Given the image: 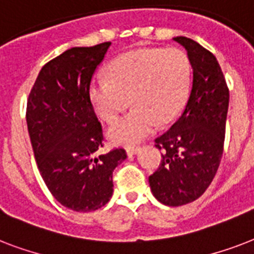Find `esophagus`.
Returning <instances> with one entry per match:
<instances>
[{
    "label": "esophagus",
    "instance_id": "1",
    "mask_svg": "<svg viewBox=\"0 0 254 254\" xmlns=\"http://www.w3.org/2000/svg\"><path fill=\"white\" fill-rule=\"evenodd\" d=\"M139 150H141V147L139 146H130L127 149V153L129 155H133V154H137Z\"/></svg>",
    "mask_w": 254,
    "mask_h": 254
}]
</instances>
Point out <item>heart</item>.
Masks as SVG:
<instances>
[{
	"label": "heart",
	"mask_w": 254,
	"mask_h": 254,
	"mask_svg": "<svg viewBox=\"0 0 254 254\" xmlns=\"http://www.w3.org/2000/svg\"><path fill=\"white\" fill-rule=\"evenodd\" d=\"M107 75L92 80L89 100L107 123L115 121L130 100L134 107L108 135L115 143L131 145L179 115L189 96L191 65L179 49H138L115 58Z\"/></svg>",
	"instance_id": "b5f03b06"
}]
</instances>
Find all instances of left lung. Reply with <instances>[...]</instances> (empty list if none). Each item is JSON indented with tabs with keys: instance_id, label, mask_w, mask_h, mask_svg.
Listing matches in <instances>:
<instances>
[{
	"instance_id": "obj_1",
	"label": "left lung",
	"mask_w": 254,
	"mask_h": 254,
	"mask_svg": "<svg viewBox=\"0 0 254 254\" xmlns=\"http://www.w3.org/2000/svg\"><path fill=\"white\" fill-rule=\"evenodd\" d=\"M187 51L192 85L181 117L155 138L163 150L158 170L149 177L153 195L170 207L200 197L211 185L224 147L229 91L217 59L197 42L174 38Z\"/></svg>"
}]
</instances>
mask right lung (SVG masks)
<instances>
[{"instance_id":"right-lung-1","label":"right lung","mask_w":254,"mask_h":254,"mask_svg":"<svg viewBox=\"0 0 254 254\" xmlns=\"http://www.w3.org/2000/svg\"><path fill=\"white\" fill-rule=\"evenodd\" d=\"M111 42L72 47L42 67L26 109L38 169L62 205L76 212L96 211L113 193V170L127 158L119 147L99 154L103 127L89 85Z\"/></svg>"}]
</instances>
